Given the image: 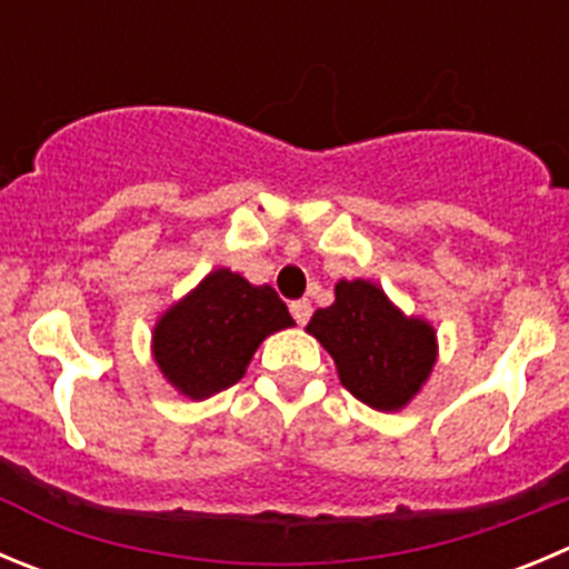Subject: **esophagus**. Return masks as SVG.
Wrapping results in <instances>:
<instances>
[{"instance_id":"esophagus-1","label":"esophagus","mask_w":569,"mask_h":569,"mask_svg":"<svg viewBox=\"0 0 569 569\" xmlns=\"http://www.w3.org/2000/svg\"><path fill=\"white\" fill-rule=\"evenodd\" d=\"M290 312H293V319L299 321V325H307V321H310V316H312V305L307 299H299V301H293V305H290Z\"/></svg>"}]
</instances>
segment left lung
Instances as JSON below:
<instances>
[{
	"label": "left lung",
	"mask_w": 569,
	"mask_h": 569,
	"mask_svg": "<svg viewBox=\"0 0 569 569\" xmlns=\"http://www.w3.org/2000/svg\"><path fill=\"white\" fill-rule=\"evenodd\" d=\"M336 361L338 378L361 403L398 411L420 392L437 361L435 327L403 316L367 279H341L336 301L307 325Z\"/></svg>",
	"instance_id": "8db88e82"
}]
</instances>
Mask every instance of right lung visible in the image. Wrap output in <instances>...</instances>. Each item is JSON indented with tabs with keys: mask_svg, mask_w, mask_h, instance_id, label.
Returning <instances> with one entry per match:
<instances>
[{
	"mask_svg": "<svg viewBox=\"0 0 569 569\" xmlns=\"http://www.w3.org/2000/svg\"><path fill=\"white\" fill-rule=\"evenodd\" d=\"M284 327L293 319L270 284L217 268L160 316L152 356L177 392L202 400L233 387L259 343Z\"/></svg>",
	"mask_w": 569,
	"mask_h": 569,
	"instance_id": "add662e5",
	"label": "right lung"
}]
</instances>
